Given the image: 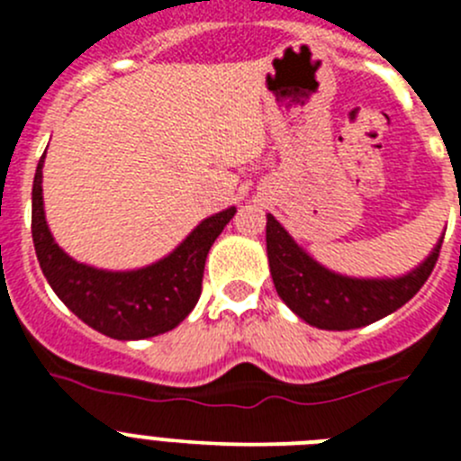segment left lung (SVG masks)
<instances>
[{
  "label": "left lung",
  "instance_id": "8db88e82",
  "mask_svg": "<svg viewBox=\"0 0 461 461\" xmlns=\"http://www.w3.org/2000/svg\"><path fill=\"white\" fill-rule=\"evenodd\" d=\"M441 242L444 238L416 269L398 278H353L319 265L274 214H267V258L276 292L296 317L321 330H353L402 308L435 269Z\"/></svg>",
  "mask_w": 461,
  "mask_h": 461
}]
</instances>
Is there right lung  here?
I'll use <instances>...</instances> for the list:
<instances>
[{
    "instance_id": "obj_1",
    "label": "right lung",
    "mask_w": 461,
    "mask_h": 461,
    "mask_svg": "<svg viewBox=\"0 0 461 461\" xmlns=\"http://www.w3.org/2000/svg\"><path fill=\"white\" fill-rule=\"evenodd\" d=\"M41 158L31 192V233L47 283L60 301L90 328L113 339L131 341L162 335L194 310L201 296L210 247L233 214L235 205L203 219L199 226L153 265L131 271H108L69 258L54 242L42 203Z\"/></svg>"
}]
</instances>
